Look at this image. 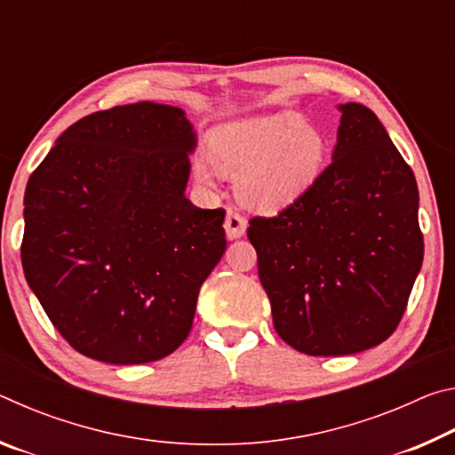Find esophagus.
Masks as SVG:
<instances>
[{
	"label": "esophagus",
	"mask_w": 455,
	"mask_h": 455,
	"mask_svg": "<svg viewBox=\"0 0 455 455\" xmlns=\"http://www.w3.org/2000/svg\"><path fill=\"white\" fill-rule=\"evenodd\" d=\"M225 230L228 238H241L246 230V219L238 211L230 209L225 219Z\"/></svg>",
	"instance_id": "esophagus-1"
}]
</instances>
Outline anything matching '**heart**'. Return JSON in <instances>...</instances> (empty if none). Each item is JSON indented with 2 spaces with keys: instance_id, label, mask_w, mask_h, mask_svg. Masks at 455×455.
Instances as JSON below:
<instances>
[{
  "instance_id": "1",
  "label": "heart",
  "mask_w": 455,
  "mask_h": 455,
  "mask_svg": "<svg viewBox=\"0 0 455 455\" xmlns=\"http://www.w3.org/2000/svg\"><path fill=\"white\" fill-rule=\"evenodd\" d=\"M329 138L297 112H279L219 128L209 158L195 160V174L214 184L219 172L236 176V192L260 211H279L301 198L325 166Z\"/></svg>"
}]
</instances>
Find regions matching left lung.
<instances>
[{"label": "left lung", "mask_w": 455, "mask_h": 455, "mask_svg": "<svg viewBox=\"0 0 455 455\" xmlns=\"http://www.w3.org/2000/svg\"><path fill=\"white\" fill-rule=\"evenodd\" d=\"M339 110L331 164L301 198L246 230L276 333L315 357L383 343L423 260L413 171L367 106Z\"/></svg>", "instance_id": "8db88e82"}]
</instances>
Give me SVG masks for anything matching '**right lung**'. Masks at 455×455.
<instances>
[{"label":"right lung","mask_w":455,"mask_h":455,"mask_svg":"<svg viewBox=\"0 0 455 455\" xmlns=\"http://www.w3.org/2000/svg\"><path fill=\"white\" fill-rule=\"evenodd\" d=\"M195 146L180 108L114 106L68 128L29 176L21 265L82 355L150 363L188 337L227 249L225 211L184 196Z\"/></svg>","instance_id":"right-lung-1"}]
</instances>
